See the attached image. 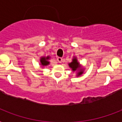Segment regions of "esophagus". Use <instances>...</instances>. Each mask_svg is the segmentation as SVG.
<instances>
[{
	"label": "esophagus",
	"instance_id": "34e87169",
	"mask_svg": "<svg viewBox=\"0 0 122 122\" xmlns=\"http://www.w3.org/2000/svg\"><path fill=\"white\" fill-rule=\"evenodd\" d=\"M57 61L59 63H62V61H63V59H62L61 57H57Z\"/></svg>",
	"mask_w": 122,
	"mask_h": 122
}]
</instances>
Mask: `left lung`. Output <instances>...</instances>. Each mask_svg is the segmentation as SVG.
<instances>
[{"instance_id":"8db88e82","label":"left lung","mask_w":122,"mask_h":122,"mask_svg":"<svg viewBox=\"0 0 122 122\" xmlns=\"http://www.w3.org/2000/svg\"><path fill=\"white\" fill-rule=\"evenodd\" d=\"M69 66H70V68H72L73 71H75L76 70H78L79 66H80V65L78 63V61H77L76 58H74V59H73L72 62L69 64ZM82 73H83V71L80 70V71L78 73V75H80L81 74H82Z\"/></svg>"}]
</instances>
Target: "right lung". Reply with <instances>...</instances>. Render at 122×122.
Listing matches in <instances>:
<instances>
[{"mask_svg":"<svg viewBox=\"0 0 122 122\" xmlns=\"http://www.w3.org/2000/svg\"><path fill=\"white\" fill-rule=\"evenodd\" d=\"M49 59V57H42L41 59V65H43V66H47V65H49V62L47 61Z\"/></svg>","mask_w":122,"mask_h":122,"instance_id":"right-lung-1","label":"right lung"}]
</instances>
